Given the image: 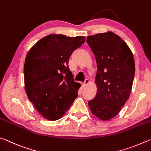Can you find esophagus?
<instances>
[{"instance_id": "34e87169", "label": "esophagus", "mask_w": 151, "mask_h": 151, "mask_svg": "<svg viewBox=\"0 0 151 151\" xmlns=\"http://www.w3.org/2000/svg\"><path fill=\"white\" fill-rule=\"evenodd\" d=\"M89 83H90V81L86 79V80L84 81V83L83 84H82V86H83V87H85V86H86V85H88V84H89Z\"/></svg>"}]
</instances>
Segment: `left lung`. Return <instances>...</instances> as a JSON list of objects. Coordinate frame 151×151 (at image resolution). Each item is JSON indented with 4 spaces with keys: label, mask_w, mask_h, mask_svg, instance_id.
<instances>
[{
    "label": "left lung",
    "mask_w": 151,
    "mask_h": 151,
    "mask_svg": "<svg viewBox=\"0 0 151 151\" xmlns=\"http://www.w3.org/2000/svg\"><path fill=\"white\" fill-rule=\"evenodd\" d=\"M97 63V92L88 102L92 113L102 121L116 117L127 102L135 71L132 51L112 32L90 35L86 39Z\"/></svg>",
    "instance_id": "left-lung-1"
}]
</instances>
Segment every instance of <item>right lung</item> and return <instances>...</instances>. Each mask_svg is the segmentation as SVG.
I'll return each instance as SVG.
<instances>
[{
    "label": "right lung",
    "instance_id": "1",
    "mask_svg": "<svg viewBox=\"0 0 151 151\" xmlns=\"http://www.w3.org/2000/svg\"><path fill=\"white\" fill-rule=\"evenodd\" d=\"M84 42L82 35L49 34L27 53L24 67L25 90L30 102L45 119H59L77 97L81 84L74 82L68 59Z\"/></svg>",
    "mask_w": 151,
    "mask_h": 151
}]
</instances>
